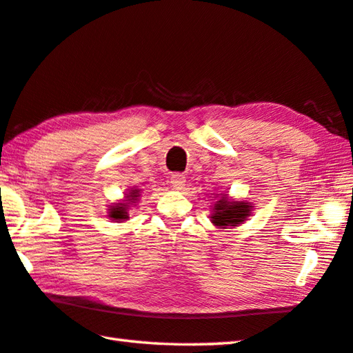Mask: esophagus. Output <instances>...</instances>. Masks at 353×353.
<instances>
[{"label":"esophagus","mask_w":353,"mask_h":353,"mask_svg":"<svg viewBox=\"0 0 353 353\" xmlns=\"http://www.w3.org/2000/svg\"><path fill=\"white\" fill-rule=\"evenodd\" d=\"M184 183H186V176L181 175V173H173L170 176V184L173 189H183Z\"/></svg>","instance_id":"esophagus-1"}]
</instances>
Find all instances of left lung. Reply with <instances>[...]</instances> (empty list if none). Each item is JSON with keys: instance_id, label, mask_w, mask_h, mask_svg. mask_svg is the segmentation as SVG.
Returning a JSON list of instances; mask_svg holds the SVG:
<instances>
[{"instance_id": "obj_1", "label": "left lung", "mask_w": 353, "mask_h": 353, "mask_svg": "<svg viewBox=\"0 0 353 353\" xmlns=\"http://www.w3.org/2000/svg\"><path fill=\"white\" fill-rule=\"evenodd\" d=\"M221 196L214 205V211L211 215V221L219 228H232L250 217L252 206L246 201H237L228 199V194H220Z\"/></svg>"}]
</instances>
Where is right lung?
<instances>
[{
    "label": "right lung",
    "instance_id": "right-lung-1",
    "mask_svg": "<svg viewBox=\"0 0 353 353\" xmlns=\"http://www.w3.org/2000/svg\"><path fill=\"white\" fill-rule=\"evenodd\" d=\"M138 196H139V189H130L128 194H125V200L121 201V203H114L113 206H110L108 217L111 220H116V221L127 220L130 205L138 201Z\"/></svg>",
    "mask_w": 353,
    "mask_h": 353
}]
</instances>
